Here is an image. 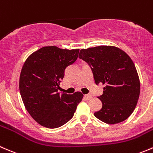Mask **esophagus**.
Returning <instances> with one entry per match:
<instances>
[{
    "label": "esophagus",
    "mask_w": 153,
    "mask_h": 153,
    "mask_svg": "<svg viewBox=\"0 0 153 153\" xmlns=\"http://www.w3.org/2000/svg\"><path fill=\"white\" fill-rule=\"evenodd\" d=\"M84 98L86 100H89L92 98V96H91V94H85V95H84Z\"/></svg>",
    "instance_id": "esophagus-1"
}]
</instances>
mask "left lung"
Masks as SVG:
<instances>
[{
	"label": "left lung",
	"mask_w": 153,
	"mask_h": 153,
	"mask_svg": "<svg viewBox=\"0 0 153 153\" xmlns=\"http://www.w3.org/2000/svg\"><path fill=\"white\" fill-rule=\"evenodd\" d=\"M79 57L91 68L97 85H105L100 111L94 116L105 123L126 120L134 111L140 94V81L131 58L114 46L100 45L80 50Z\"/></svg>",
	"instance_id": "left-lung-1"
}]
</instances>
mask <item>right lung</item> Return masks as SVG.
Listing matches in <instances>:
<instances>
[{"instance_id":"right-lung-1","label":"right lung","mask_w":153,"mask_h":153,"mask_svg":"<svg viewBox=\"0 0 153 153\" xmlns=\"http://www.w3.org/2000/svg\"><path fill=\"white\" fill-rule=\"evenodd\" d=\"M79 49L45 46L31 53L22 68L20 93L31 117L47 128H57L72 119L83 98L81 92L60 94L65 70L78 57Z\"/></svg>"}]
</instances>
